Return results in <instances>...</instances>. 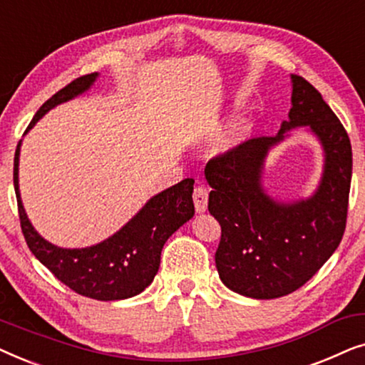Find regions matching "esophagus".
<instances>
[{"label":"esophagus","instance_id":"1","mask_svg":"<svg viewBox=\"0 0 365 365\" xmlns=\"http://www.w3.org/2000/svg\"><path fill=\"white\" fill-rule=\"evenodd\" d=\"M192 201H194V207H196V212L202 214L206 212L207 209V189H204L202 186H197L192 192Z\"/></svg>","mask_w":365,"mask_h":365}]
</instances>
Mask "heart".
<instances>
[{
    "mask_svg": "<svg viewBox=\"0 0 365 365\" xmlns=\"http://www.w3.org/2000/svg\"><path fill=\"white\" fill-rule=\"evenodd\" d=\"M247 134H249L247 124L244 123L234 124V126L226 133V136L217 143L216 154H227L234 151V149H237L244 141H246Z\"/></svg>",
    "mask_w": 365,
    "mask_h": 365,
    "instance_id": "heart-1",
    "label": "heart"
}]
</instances>
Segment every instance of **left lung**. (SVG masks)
<instances>
[{
  "instance_id": "obj_1",
  "label": "left lung",
  "mask_w": 365,
  "mask_h": 365,
  "mask_svg": "<svg viewBox=\"0 0 365 365\" xmlns=\"http://www.w3.org/2000/svg\"><path fill=\"white\" fill-rule=\"evenodd\" d=\"M291 111L276 136L249 139L204 169L212 187L207 209L221 224L219 277L251 299L297 291L332 256L346 229L351 141L311 83L291 74ZM297 127H306L322 144L323 174L311 197L281 202L263 186V168L268 153Z\"/></svg>"
}]
</instances>
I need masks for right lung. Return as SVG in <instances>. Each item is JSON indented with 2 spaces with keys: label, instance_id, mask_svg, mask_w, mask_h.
<instances>
[{
  "label": "right lung",
  "instance_id": "right-lung-1",
  "mask_svg": "<svg viewBox=\"0 0 365 365\" xmlns=\"http://www.w3.org/2000/svg\"><path fill=\"white\" fill-rule=\"evenodd\" d=\"M98 78L99 73H93L74 79L49 98L34 114L26 133L53 108L89 91ZM21 143H18L14 153L13 182L21 229L34 257L59 281L84 297L108 302L123 301L141 294L158 274L164 244L194 216L192 179H182L181 182L148 199L146 204L119 231L104 241L88 247H59L46 241L34 229L24 211L19 192Z\"/></svg>",
  "mask_w": 365,
  "mask_h": 365
}]
</instances>
